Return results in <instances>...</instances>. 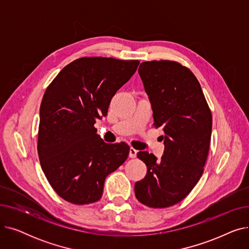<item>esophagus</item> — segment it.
Instances as JSON below:
<instances>
[{
  "instance_id": "34e87169",
  "label": "esophagus",
  "mask_w": 249,
  "mask_h": 249,
  "mask_svg": "<svg viewBox=\"0 0 249 249\" xmlns=\"http://www.w3.org/2000/svg\"><path fill=\"white\" fill-rule=\"evenodd\" d=\"M136 155H137V150L136 149H134L133 147H131V148L129 149V158L135 159Z\"/></svg>"
}]
</instances>
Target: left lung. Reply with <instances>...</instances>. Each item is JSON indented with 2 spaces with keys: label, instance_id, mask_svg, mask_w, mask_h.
I'll return each instance as SVG.
<instances>
[{
  "label": "left lung",
  "instance_id": "obj_1",
  "mask_svg": "<svg viewBox=\"0 0 249 249\" xmlns=\"http://www.w3.org/2000/svg\"><path fill=\"white\" fill-rule=\"evenodd\" d=\"M164 143L161 159L147 151L137 158L147 166L135 184L137 200L166 208L185 199L201 178L210 147L212 114L197 77L171 60L144 61L138 69Z\"/></svg>",
  "mask_w": 249,
  "mask_h": 249
}]
</instances>
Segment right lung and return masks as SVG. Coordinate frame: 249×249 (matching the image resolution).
Wrapping results in <instances>:
<instances>
[{
	"label": "right lung",
	"mask_w": 249,
	"mask_h": 249,
	"mask_svg": "<svg viewBox=\"0 0 249 249\" xmlns=\"http://www.w3.org/2000/svg\"><path fill=\"white\" fill-rule=\"evenodd\" d=\"M138 60L82 57L64 67L46 89L38 130L42 171L56 194L72 204L99 201L104 182L127 160L126 143L108 144L97 134L113 96Z\"/></svg>",
	"instance_id": "obj_1"
}]
</instances>
